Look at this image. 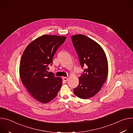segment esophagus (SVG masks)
Segmentation results:
<instances>
[{"mask_svg": "<svg viewBox=\"0 0 133 133\" xmlns=\"http://www.w3.org/2000/svg\"><path fill=\"white\" fill-rule=\"evenodd\" d=\"M68 78L67 77H64L63 78V80L64 82H67V81H68Z\"/></svg>", "mask_w": 133, "mask_h": 133, "instance_id": "esophagus-1", "label": "esophagus"}]
</instances>
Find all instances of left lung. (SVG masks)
I'll use <instances>...</instances> for the list:
<instances>
[{"instance_id": "left-lung-1", "label": "left lung", "mask_w": 133, "mask_h": 133, "mask_svg": "<svg viewBox=\"0 0 133 133\" xmlns=\"http://www.w3.org/2000/svg\"><path fill=\"white\" fill-rule=\"evenodd\" d=\"M81 65L86 66L79 77L78 86L74 89L76 96L82 99L93 97L101 89L108 75V62L102 47L89 37L81 34L71 37Z\"/></svg>"}]
</instances>
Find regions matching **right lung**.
Wrapping results in <instances>:
<instances>
[{"instance_id": "right-lung-1", "label": "right lung", "mask_w": 133, "mask_h": 133, "mask_svg": "<svg viewBox=\"0 0 133 133\" xmlns=\"http://www.w3.org/2000/svg\"><path fill=\"white\" fill-rule=\"evenodd\" d=\"M65 36L44 35L31 42L21 60L19 74L23 85L37 101L47 103L57 95L62 79L47 71L52 65L57 50L66 40Z\"/></svg>"}]
</instances>
